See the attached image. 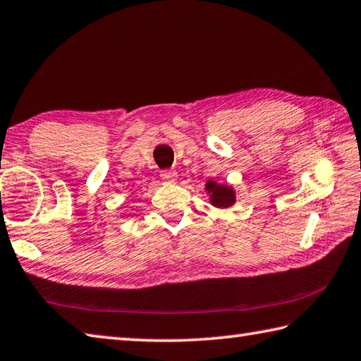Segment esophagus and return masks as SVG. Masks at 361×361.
<instances>
[{"instance_id":"34e87169","label":"esophagus","mask_w":361,"mask_h":361,"mask_svg":"<svg viewBox=\"0 0 361 361\" xmlns=\"http://www.w3.org/2000/svg\"><path fill=\"white\" fill-rule=\"evenodd\" d=\"M161 178L164 181H175L176 180V173L173 172V170H162Z\"/></svg>"}]
</instances>
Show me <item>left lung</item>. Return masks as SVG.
Instances as JSON below:
<instances>
[{
    "instance_id": "1",
    "label": "left lung",
    "mask_w": 361,
    "mask_h": 361,
    "mask_svg": "<svg viewBox=\"0 0 361 361\" xmlns=\"http://www.w3.org/2000/svg\"><path fill=\"white\" fill-rule=\"evenodd\" d=\"M205 191L209 194V202L216 208H228L235 203V191L232 186L218 185L214 180H209L205 185Z\"/></svg>"
}]
</instances>
